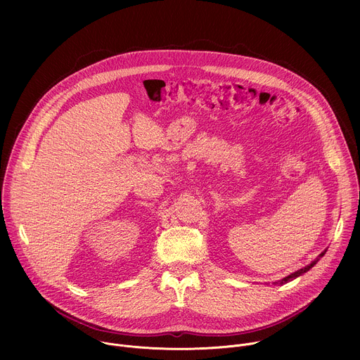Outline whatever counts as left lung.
<instances>
[{
    "label": "left lung",
    "instance_id": "1",
    "mask_svg": "<svg viewBox=\"0 0 360 360\" xmlns=\"http://www.w3.org/2000/svg\"><path fill=\"white\" fill-rule=\"evenodd\" d=\"M326 250L328 249H325L319 256H318V258L315 259V261H312L309 265H306L304 268H302V269H299V271H296V272H293V274H290V275H288V276H285V278H282L281 281H278V282H275V283H279V285H285V283H288V282H290V281H293V279H296L297 276H300V275H303V274H306L307 271H309V269H312L316 264H318V261L322 258V256L326 253Z\"/></svg>",
    "mask_w": 360,
    "mask_h": 360
}]
</instances>
